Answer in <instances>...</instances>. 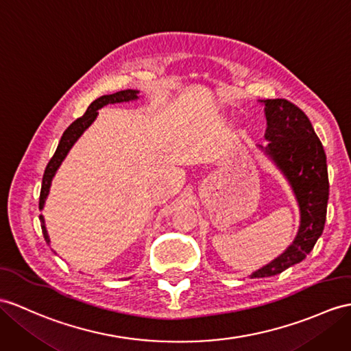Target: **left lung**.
<instances>
[{"instance_id":"8db88e82","label":"left lung","mask_w":351,"mask_h":351,"mask_svg":"<svg viewBox=\"0 0 351 351\" xmlns=\"http://www.w3.org/2000/svg\"><path fill=\"white\" fill-rule=\"evenodd\" d=\"M263 104L268 122L265 138L269 140L265 152L293 187L301 208V228L293 244L253 272L252 278L277 276L306 258L323 232L329 199L326 155L308 116L285 98L265 99Z\"/></svg>"}]
</instances>
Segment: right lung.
<instances>
[{
  "label": "right lung",
  "instance_id": "right-lung-1",
  "mask_svg": "<svg viewBox=\"0 0 351 351\" xmlns=\"http://www.w3.org/2000/svg\"><path fill=\"white\" fill-rule=\"evenodd\" d=\"M136 98V90H121V92H116V93H111V95H102L99 98H97L95 101L92 102V104L88 107L86 113H84L82 117L75 119V121L66 128L64 131L62 136H61V141L58 144V149L55 152V155L52 156V159L49 160V164L45 169V174H43V183H41V192H40V204H38V208L43 210L45 207V201L49 195V189H50V183H52V178L56 173V169L61 165V162L64 160V158L66 156V153L70 152V149L73 147V144L77 141V138L83 134V131L86 130V128L95 121V117L98 116V110L101 107H104L107 104H114V102H123V101H131ZM41 220V230H43V235H45V240L49 244V235H47V230L45 226V219L43 216H40Z\"/></svg>",
  "mask_w": 351,
  "mask_h": 351
}]
</instances>
